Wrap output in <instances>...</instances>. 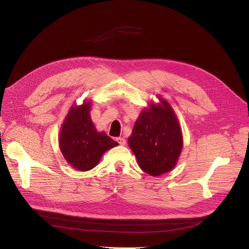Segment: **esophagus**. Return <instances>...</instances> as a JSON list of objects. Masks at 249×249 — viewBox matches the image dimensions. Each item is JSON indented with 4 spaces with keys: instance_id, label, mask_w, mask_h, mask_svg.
Instances as JSON below:
<instances>
[{
    "instance_id": "esophagus-1",
    "label": "esophagus",
    "mask_w": 249,
    "mask_h": 249,
    "mask_svg": "<svg viewBox=\"0 0 249 249\" xmlns=\"http://www.w3.org/2000/svg\"><path fill=\"white\" fill-rule=\"evenodd\" d=\"M116 141L118 142V144L121 145V146H124L126 144V140L124 138H116Z\"/></svg>"
}]
</instances>
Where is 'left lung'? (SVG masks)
Masks as SVG:
<instances>
[{
	"instance_id": "1",
	"label": "left lung",
	"mask_w": 249,
	"mask_h": 249,
	"mask_svg": "<svg viewBox=\"0 0 249 249\" xmlns=\"http://www.w3.org/2000/svg\"><path fill=\"white\" fill-rule=\"evenodd\" d=\"M159 99V103L152 101L142 110L128 138L140 168L152 176L173 169L183 147L181 127L173 108L160 95Z\"/></svg>"
}]
</instances>
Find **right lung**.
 Here are the masks:
<instances>
[{
	"label": "right lung",
	"instance_id": "add662e5",
	"mask_svg": "<svg viewBox=\"0 0 249 249\" xmlns=\"http://www.w3.org/2000/svg\"><path fill=\"white\" fill-rule=\"evenodd\" d=\"M90 101L72 105L59 134V147L67 162L80 171L92 169L102 155L118 143L98 132L90 117Z\"/></svg>",
	"mask_w": 249,
	"mask_h": 249
}]
</instances>
